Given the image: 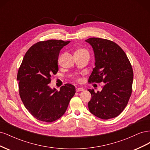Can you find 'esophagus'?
<instances>
[{
  "label": "esophagus",
  "instance_id": "1",
  "mask_svg": "<svg viewBox=\"0 0 150 150\" xmlns=\"http://www.w3.org/2000/svg\"><path fill=\"white\" fill-rule=\"evenodd\" d=\"M84 91V89L82 88H78L76 89V91L77 92H79V91Z\"/></svg>",
  "mask_w": 150,
  "mask_h": 150
}]
</instances>
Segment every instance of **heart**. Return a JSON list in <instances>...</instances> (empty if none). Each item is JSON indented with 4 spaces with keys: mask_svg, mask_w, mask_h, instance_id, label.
<instances>
[{
    "mask_svg": "<svg viewBox=\"0 0 150 150\" xmlns=\"http://www.w3.org/2000/svg\"><path fill=\"white\" fill-rule=\"evenodd\" d=\"M75 53H87V54H88V52L86 51V49H79L77 50Z\"/></svg>",
    "mask_w": 150,
    "mask_h": 150,
    "instance_id": "b5f03b06",
    "label": "heart"
}]
</instances>
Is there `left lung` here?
Masks as SVG:
<instances>
[{"label": "left lung", "instance_id": "obj_1", "mask_svg": "<svg viewBox=\"0 0 150 150\" xmlns=\"http://www.w3.org/2000/svg\"><path fill=\"white\" fill-rule=\"evenodd\" d=\"M86 42L92 46L95 57L89 83H105L101 91L88 89L89 110L101 119L113 118L124 110L132 93V67L123 50L111 40L91 38Z\"/></svg>", "mask_w": 150, "mask_h": 150}]
</instances>
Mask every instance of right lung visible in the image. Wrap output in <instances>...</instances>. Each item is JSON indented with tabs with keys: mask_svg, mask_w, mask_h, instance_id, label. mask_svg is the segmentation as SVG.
I'll return each instance as SVG.
<instances>
[{
	"mask_svg": "<svg viewBox=\"0 0 150 150\" xmlns=\"http://www.w3.org/2000/svg\"><path fill=\"white\" fill-rule=\"evenodd\" d=\"M70 41L48 40L40 41L26 52L18 71L19 95L25 108L36 119L47 122L64 114L76 93L74 86L66 84L59 91L51 89V76L58 71L61 49Z\"/></svg>",
	"mask_w": 150,
	"mask_h": 150,
	"instance_id": "1",
	"label": "right lung"
}]
</instances>
